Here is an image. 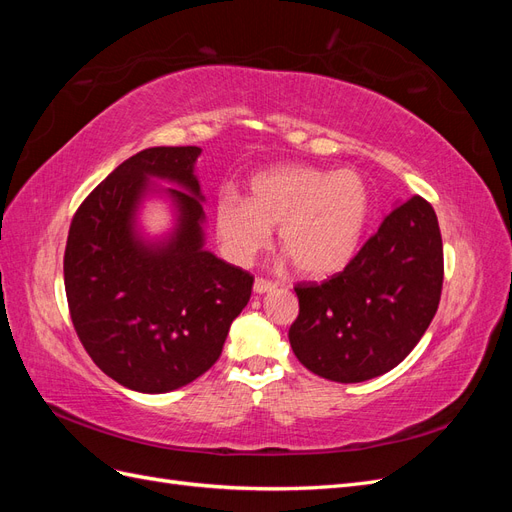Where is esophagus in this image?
I'll use <instances>...</instances> for the list:
<instances>
[{
	"label": "esophagus",
	"instance_id": "esophagus-1",
	"mask_svg": "<svg viewBox=\"0 0 512 512\" xmlns=\"http://www.w3.org/2000/svg\"><path fill=\"white\" fill-rule=\"evenodd\" d=\"M275 288H277V284L271 282V280H265V277H256V280H254V292L256 294H265V292H271Z\"/></svg>",
	"mask_w": 512,
	"mask_h": 512
}]
</instances>
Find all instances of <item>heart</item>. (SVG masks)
Returning <instances> with one entry per match:
<instances>
[{"label": "heart", "instance_id": "obj_1", "mask_svg": "<svg viewBox=\"0 0 512 512\" xmlns=\"http://www.w3.org/2000/svg\"><path fill=\"white\" fill-rule=\"evenodd\" d=\"M369 192L354 170L284 164L254 175L250 198L222 192L215 230L230 260L245 265L265 250L280 224V245L307 277L342 271L359 250Z\"/></svg>", "mask_w": 512, "mask_h": 512}]
</instances>
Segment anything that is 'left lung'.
I'll return each mask as SVG.
<instances>
[{
    "instance_id": "left-lung-1",
    "label": "left lung",
    "mask_w": 512,
    "mask_h": 512,
    "mask_svg": "<svg viewBox=\"0 0 512 512\" xmlns=\"http://www.w3.org/2000/svg\"><path fill=\"white\" fill-rule=\"evenodd\" d=\"M444 254L436 211L421 196L382 220L344 271L297 284L288 339L297 359L333 382H365L397 367L438 312Z\"/></svg>"
}]
</instances>
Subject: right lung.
<instances>
[{
  "label": "right lung",
  "mask_w": 512,
  "mask_h": 512,
  "mask_svg": "<svg viewBox=\"0 0 512 512\" xmlns=\"http://www.w3.org/2000/svg\"><path fill=\"white\" fill-rule=\"evenodd\" d=\"M200 147H151L119 164L74 213L64 284L72 324L94 363L126 389L168 393L220 359L254 277L205 247ZM151 178L175 182L160 189ZM151 193L176 224L158 240L137 228Z\"/></svg>",
  "instance_id": "obj_1"
}]
</instances>
